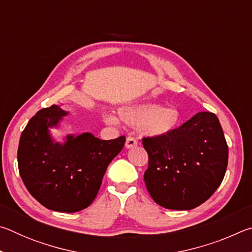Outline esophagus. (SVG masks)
Segmentation results:
<instances>
[{
	"instance_id": "obj_1",
	"label": "esophagus",
	"mask_w": 252,
	"mask_h": 252,
	"mask_svg": "<svg viewBox=\"0 0 252 252\" xmlns=\"http://www.w3.org/2000/svg\"><path fill=\"white\" fill-rule=\"evenodd\" d=\"M138 146V141L134 138H131V136H129V138H126V149H131L133 147H136Z\"/></svg>"
}]
</instances>
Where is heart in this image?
<instances>
[{
    "instance_id": "1",
    "label": "heart",
    "mask_w": 252,
    "mask_h": 252,
    "mask_svg": "<svg viewBox=\"0 0 252 252\" xmlns=\"http://www.w3.org/2000/svg\"><path fill=\"white\" fill-rule=\"evenodd\" d=\"M119 119L126 125L139 127L144 135L162 138L171 133L180 123V113L171 106H160L155 103H133L118 109ZM106 125H117L111 114H104Z\"/></svg>"
}]
</instances>
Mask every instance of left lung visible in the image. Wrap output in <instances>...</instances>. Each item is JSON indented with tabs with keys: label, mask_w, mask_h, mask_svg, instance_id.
Returning <instances> with one entry per match:
<instances>
[{
	"label": "left lung",
	"mask_w": 252,
	"mask_h": 252,
	"mask_svg": "<svg viewBox=\"0 0 252 252\" xmlns=\"http://www.w3.org/2000/svg\"><path fill=\"white\" fill-rule=\"evenodd\" d=\"M149 193L161 207L191 210L215 193L228 165V146L219 119L198 112L171 133L144 138Z\"/></svg>",
	"instance_id": "8db88e82"
}]
</instances>
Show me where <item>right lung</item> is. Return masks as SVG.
<instances>
[{
    "instance_id": "add662e5",
    "label": "right lung",
    "mask_w": 252,
    "mask_h": 252,
    "mask_svg": "<svg viewBox=\"0 0 252 252\" xmlns=\"http://www.w3.org/2000/svg\"><path fill=\"white\" fill-rule=\"evenodd\" d=\"M67 114L57 104L36 112L21 134L18 163L33 198L50 210L71 213L95 199L106 168L125 147L126 138L101 140L84 132L55 141L51 129H59Z\"/></svg>"
}]
</instances>
